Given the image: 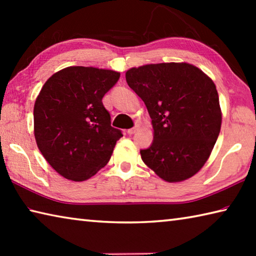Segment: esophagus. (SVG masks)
<instances>
[{
    "label": "esophagus",
    "instance_id": "1",
    "mask_svg": "<svg viewBox=\"0 0 256 256\" xmlns=\"http://www.w3.org/2000/svg\"><path fill=\"white\" fill-rule=\"evenodd\" d=\"M136 131H138V126L132 128H128V136H132V134H134Z\"/></svg>",
    "mask_w": 256,
    "mask_h": 256
}]
</instances>
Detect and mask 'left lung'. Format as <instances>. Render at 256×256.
<instances>
[{"instance_id":"left-lung-1","label":"left lung","mask_w":256,"mask_h":256,"mask_svg":"<svg viewBox=\"0 0 256 256\" xmlns=\"http://www.w3.org/2000/svg\"><path fill=\"white\" fill-rule=\"evenodd\" d=\"M125 78L152 120V144L140 151L144 162L170 183L196 175L222 128L214 81L192 64L174 62L132 68Z\"/></svg>"}]
</instances>
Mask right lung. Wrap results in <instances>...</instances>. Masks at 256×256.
I'll return each instance as SVG.
<instances>
[{
  "label": "right lung",
  "instance_id": "obj_1",
  "mask_svg": "<svg viewBox=\"0 0 256 256\" xmlns=\"http://www.w3.org/2000/svg\"><path fill=\"white\" fill-rule=\"evenodd\" d=\"M120 72L92 66H68L42 86L34 107L38 149L52 167L68 180L90 178L110 162L123 136L110 125L102 97Z\"/></svg>",
  "mask_w": 256,
  "mask_h": 256
}]
</instances>
